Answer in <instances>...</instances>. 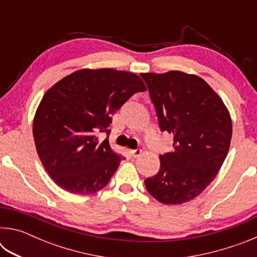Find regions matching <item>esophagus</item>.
I'll list each match as a JSON object with an SVG mask.
<instances>
[{
  "instance_id": "34e87169",
  "label": "esophagus",
  "mask_w": 257,
  "mask_h": 257,
  "mask_svg": "<svg viewBox=\"0 0 257 257\" xmlns=\"http://www.w3.org/2000/svg\"><path fill=\"white\" fill-rule=\"evenodd\" d=\"M130 154H132L133 158H137L142 154V150L141 149H136V150H132L130 151Z\"/></svg>"
}]
</instances>
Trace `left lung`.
I'll return each mask as SVG.
<instances>
[{
  "mask_svg": "<svg viewBox=\"0 0 257 257\" xmlns=\"http://www.w3.org/2000/svg\"><path fill=\"white\" fill-rule=\"evenodd\" d=\"M141 77L161 132L173 135L172 151L160 155V170L145 179L146 189L163 204L189 202L211 184L227 158L230 114L219 95L197 76L169 71Z\"/></svg>",
  "mask_w": 257,
  "mask_h": 257,
  "instance_id": "obj_1",
  "label": "left lung"
}]
</instances>
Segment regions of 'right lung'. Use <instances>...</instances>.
<instances>
[{
  "mask_svg": "<svg viewBox=\"0 0 257 257\" xmlns=\"http://www.w3.org/2000/svg\"><path fill=\"white\" fill-rule=\"evenodd\" d=\"M137 75L84 69L56 82L43 96L33 124L38 156L50 177L73 194L104 188L124 160L111 150L112 115L135 93L145 92ZM99 133H106L101 141Z\"/></svg>",
  "mask_w": 257,
  "mask_h": 257,
  "instance_id": "obj_1",
  "label": "right lung"
}]
</instances>
